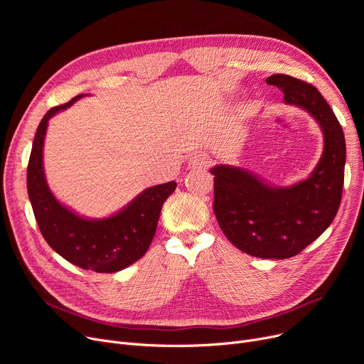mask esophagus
Instances as JSON below:
<instances>
[{
	"mask_svg": "<svg viewBox=\"0 0 364 364\" xmlns=\"http://www.w3.org/2000/svg\"><path fill=\"white\" fill-rule=\"evenodd\" d=\"M211 159H209L208 155L205 153H196L188 161V168L193 169V171H199V169H206L209 165H211Z\"/></svg>",
	"mask_w": 364,
	"mask_h": 364,
	"instance_id": "esophagus-1",
	"label": "esophagus"
}]
</instances>
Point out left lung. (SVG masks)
<instances>
[{
    "instance_id": "1",
    "label": "left lung",
    "mask_w": 364,
    "mask_h": 364,
    "mask_svg": "<svg viewBox=\"0 0 364 364\" xmlns=\"http://www.w3.org/2000/svg\"><path fill=\"white\" fill-rule=\"evenodd\" d=\"M284 103L309 112L323 132V153L311 174L277 187L240 166L215 165L214 213L225 237L242 252L267 259L299 254L333 221L341 203L346 137L333 110L316 87L276 73L265 80Z\"/></svg>"
}]
</instances>
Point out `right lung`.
I'll return each mask as SVG.
<instances>
[{"label": "right lung", "instance_id": "1", "mask_svg": "<svg viewBox=\"0 0 364 364\" xmlns=\"http://www.w3.org/2000/svg\"><path fill=\"white\" fill-rule=\"evenodd\" d=\"M81 97L84 94L50 109L38 125L28 164V195L38 227L57 254L84 270L117 273L147 252L156 232L162 205L174 192L177 183L149 187L106 218L82 217L57 200L44 172L46 132L50 118Z\"/></svg>", "mask_w": 364, "mask_h": 364}]
</instances>
